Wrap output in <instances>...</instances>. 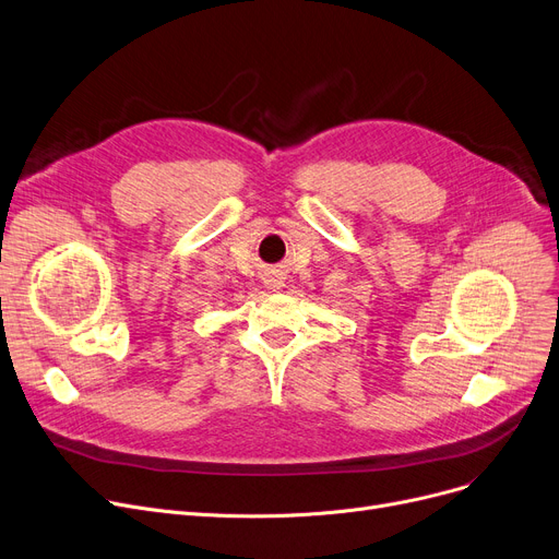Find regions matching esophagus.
I'll list each match as a JSON object with an SVG mask.
<instances>
[{
  "instance_id": "esophagus-1",
  "label": "esophagus",
  "mask_w": 559,
  "mask_h": 559,
  "mask_svg": "<svg viewBox=\"0 0 559 559\" xmlns=\"http://www.w3.org/2000/svg\"><path fill=\"white\" fill-rule=\"evenodd\" d=\"M266 284H269L271 288H280L284 282H282V277H280V275H271V277L266 280Z\"/></svg>"
}]
</instances>
